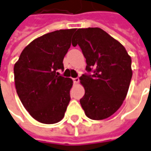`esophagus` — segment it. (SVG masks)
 <instances>
[{
    "mask_svg": "<svg viewBox=\"0 0 151 151\" xmlns=\"http://www.w3.org/2000/svg\"><path fill=\"white\" fill-rule=\"evenodd\" d=\"M73 83L76 84V83H78L79 82V78H73Z\"/></svg>",
    "mask_w": 151,
    "mask_h": 151,
    "instance_id": "esophagus-1",
    "label": "esophagus"
}]
</instances>
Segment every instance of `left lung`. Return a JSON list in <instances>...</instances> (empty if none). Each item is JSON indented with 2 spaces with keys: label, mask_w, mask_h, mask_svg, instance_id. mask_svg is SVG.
<instances>
[{
  "label": "left lung",
  "mask_w": 151,
  "mask_h": 151,
  "mask_svg": "<svg viewBox=\"0 0 151 151\" xmlns=\"http://www.w3.org/2000/svg\"><path fill=\"white\" fill-rule=\"evenodd\" d=\"M86 58V71L80 77L85 93L80 104L91 119L114 114L122 105L132 78L131 58L124 47L99 27L79 28L72 39Z\"/></svg>",
  "instance_id": "8db88e82"
}]
</instances>
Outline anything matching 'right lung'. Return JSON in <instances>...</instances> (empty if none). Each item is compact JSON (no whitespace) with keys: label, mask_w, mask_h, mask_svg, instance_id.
<instances>
[{"label":"right lung","mask_w":151,"mask_h":151,"mask_svg":"<svg viewBox=\"0 0 151 151\" xmlns=\"http://www.w3.org/2000/svg\"><path fill=\"white\" fill-rule=\"evenodd\" d=\"M76 29L47 33L33 40L14 66L17 93L31 116L42 124H55L64 117L73 80L60 76L63 61Z\"/></svg>","instance_id":"right-lung-1"}]
</instances>
